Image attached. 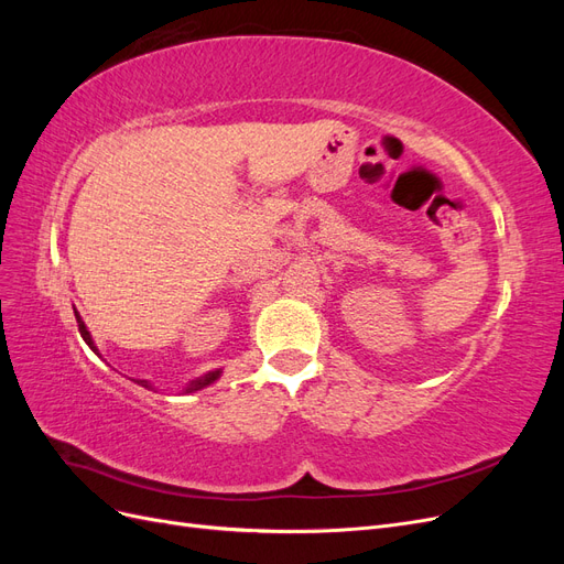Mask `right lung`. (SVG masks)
<instances>
[{"label": "right lung", "instance_id": "add662e5", "mask_svg": "<svg viewBox=\"0 0 564 564\" xmlns=\"http://www.w3.org/2000/svg\"><path fill=\"white\" fill-rule=\"evenodd\" d=\"M75 317H77V324H79V334H82V338L87 340V346L96 352V355H100L98 352V348H96V344H94V338H91V332L87 329V324L82 322V317H79V313L75 311ZM220 373H224V369H214V371H207V373H202V377H197V379H193V381H187L185 383V388H183V395H187V392H197V390H202V388H207V386H212V383H216L218 379H220ZM139 386H143V388H148V390H152V383L150 381H135Z\"/></svg>", "mask_w": 564, "mask_h": 564}]
</instances>
